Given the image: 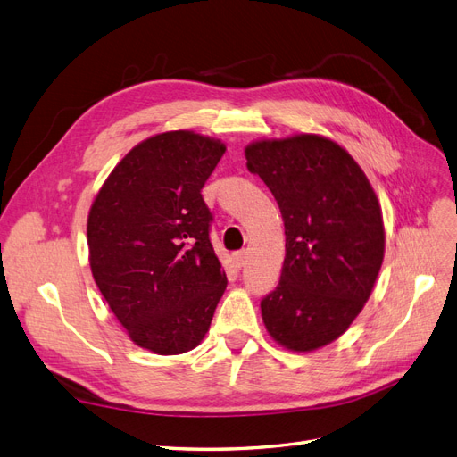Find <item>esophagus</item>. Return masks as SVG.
Instances as JSON below:
<instances>
[{
    "mask_svg": "<svg viewBox=\"0 0 457 457\" xmlns=\"http://www.w3.org/2000/svg\"><path fill=\"white\" fill-rule=\"evenodd\" d=\"M245 262H247V252H245V250L234 253V265H237L238 269H242V267L245 265Z\"/></svg>",
    "mask_w": 457,
    "mask_h": 457,
    "instance_id": "esophagus-1",
    "label": "esophagus"
}]
</instances>
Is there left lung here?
<instances>
[{"label":"left lung","instance_id":"8db88e82","mask_svg":"<svg viewBox=\"0 0 457 457\" xmlns=\"http://www.w3.org/2000/svg\"><path fill=\"white\" fill-rule=\"evenodd\" d=\"M247 170L280 207L286 259L261 301L262 322L282 347L311 353L336 341L371 295L385 253L381 205L347 150L299 133L245 146Z\"/></svg>","mask_w":457,"mask_h":457}]
</instances>
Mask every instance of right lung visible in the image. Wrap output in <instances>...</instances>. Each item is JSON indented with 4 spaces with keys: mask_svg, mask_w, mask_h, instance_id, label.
I'll use <instances>...</instances> for the list:
<instances>
[{
    "mask_svg": "<svg viewBox=\"0 0 457 457\" xmlns=\"http://www.w3.org/2000/svg\"><path fill=\"white\" fill-rule=\"evenodd\" d=\"M225 150L195 131L154 135L121 158L91 204L95 284L131 341L156 354L198 347L225 294L202 198Z\"/></svg>",
    "mask_w": 457,
    "mask_h": 457,
    "instance_id": "obj_1",
    "label": "right lung"
}]
</instances>
